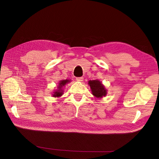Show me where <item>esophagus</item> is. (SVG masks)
Returning <instances> with one entry per match:
<instances>
[{
	"mask_svg": "<svg viewBox=\"0 0 159 159\" xmlns=\"http://www.w3.org/2000/svg\"><path fill=\"white\" fill-rule=\"evenodd\" d=\"M76 80L79 82H82L83 80V77H78V78H76Z\"/></svg>",
	"mask_w": 159,
	"mask_h": 159,
	"instance_id": "obj_1",
	"label": "esophagus"
}]
</instances>
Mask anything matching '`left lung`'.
<instances>
[{
    "instance_id": "8db88e82",
    "label": "left lung",
    "mask_w": 159,
    "mask_h": 159,
    "mask_svg": "<svg viewBox=\"0 0 159 159\" xmlns=\"http://www.w3.org/2000/svg\"><path fill=\"white\" fill-rule=\"evenodd\" d=\"M88 85L91 88L92 93L97 98H102L107 94V89L99 80H89Z\"/></svg>"
}]
</instances>
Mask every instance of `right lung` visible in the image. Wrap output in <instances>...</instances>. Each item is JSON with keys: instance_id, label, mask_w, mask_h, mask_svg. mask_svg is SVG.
<instances>
[{"instance_id": "add662e5", "label": "right lung", "mask_w": 159, "mask_h": 159, "mask_svg": "<svg viewBox=\"0 0 159 159\" xmlns=\"http://www.w3.org/2000/svg\"><path fill=\"white\" fill-rule=\"evenodd\" d=\"M71 82L70 79H65L61 80L59 82V85L57 86V89H55V91L52 92V96L55 98H59L63 94V87H65L66 84Z\"/></svg>"}]
</instances>
